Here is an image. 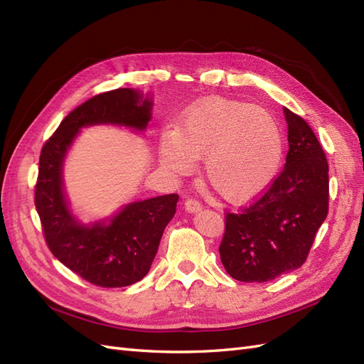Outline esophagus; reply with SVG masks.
<instances>
[{
  "mask_svg": "<svg viewBox=\"0 0 364 364\" xmlns=\"http://www.w3.org/2000/svg\"><path fill=\"white\" fill-rule=\"evenodd\" d=\"M202 209V203L197 202L194 199H186L185 200V211L190 213V214H194V213H199Z\"/></svg>",
  "mask_w": 364,
  "mask_h": 364,
  "instance_id": "34e87169",
  "label": "esophagus"
}]
</instances>
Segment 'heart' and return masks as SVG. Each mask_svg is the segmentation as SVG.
<instances>
[{"instance_id":"b5f03b06","label":"heart","mask_w":364,"mask_h":364,"mask_svg":"<svg viewBox=\"0 0 364 364\" xmlns=\"http://www.w3.org/2000/svg\"><path fill=\"white\" fill-rule=\"evenodd\" d=\"M165 167L190 176L205 159L208 183L230 203H247L266 191L279 171L282 132L267 109L229 98H206L181 115L159 138Z\"/></svg>"}]
</instances>
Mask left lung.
<instances>
[{
  "label": "left lung",
  "instance_id": "8db88e82",
  "mask_svg": "<svg viewBox=\"0 0 364 364\" xmlns=\"http://www.w3.org/2000/svg\"><path fill=\"white\" fill-rule=\"evenodd\" d=\"M289 153L282 173L252 206L226 215L220 245L226 272L241 282H267L306 259L329 200L328 162L299 115L284 107Z\"/></svg>",
  "mask_w": 364,
  "mask_h": 364
}]
</instances>
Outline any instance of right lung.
I'll return each instance as SVG.
<instances>
[{"mask_svg": "<svg viewBox=\"0 0 364 364\" xmlns=\"http://www.w3.org/2000/svg\"><path fill=\"white\" fill-rule=\"evenodd\" d=\"M151 109L150 92L119 87L98 94L65 117L41 151L35 205L47 245L63 266L98 287H126L146 277L179 196L130 202L111 217L83 223L65 193L63 164L83 127L111 124L142 134Z\"/></svg>", "mask_w": 364, "mask_h": 364, "instance_id": "1", "label": "right lung"}]
</instances>
